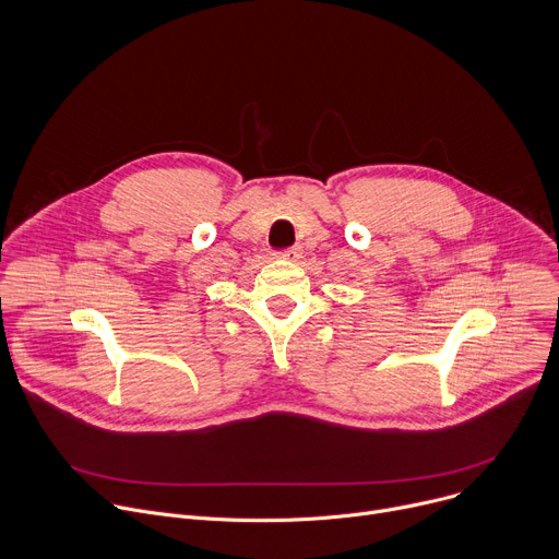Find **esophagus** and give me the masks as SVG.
I'll use <instances>...</instances> for the list:
<instances>
[{
    "mask_svg": "<svg viewBox=\"0 0 559 559\" xmlns=\"http://www.w3.org/2000/svg\"><path fill=\"white\" fill-rule=\"evenodd\" d=\"M276 259H283V261L296 263V261H300V259H302V250H300V246H296V248H292V250H287V252L276 254Z\"/></svg>",
    "mask_w": 559,
    "mask_h": 559,
    "instance_id": "1",
    "label": "esophagus"
}]
</instances>
